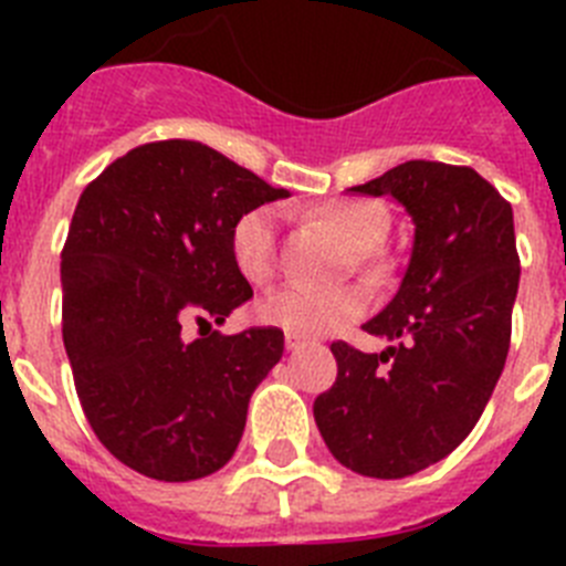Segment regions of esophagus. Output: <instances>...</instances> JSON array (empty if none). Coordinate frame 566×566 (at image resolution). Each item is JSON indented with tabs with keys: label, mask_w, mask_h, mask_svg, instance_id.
I'll list each match as a JSON object with an SVG mask.
<instances>
[{
	"label": "esophagus",
	"mask_w": 566,
	"mask_h": 566,
	"mask_svg": "<svg viewBox=\"0 0 566 566\" xmlns=\"http://www.w3.org/2000/svg\"><path fill=\"white\" fill-rule=\"evenodd\" d=\"M303 345H306V337L286 332V348H289V352H297V348H303Z\"/></svg>",
	"instance_id": "esophagus-1"
}]
</instances>
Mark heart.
<instances>
[{
    "label": "heart",
    "instance_id": "heart-1",
    "mask_svg": "<svg viewBox=\"0 0 566 566\" xmlns=\"http://www.w3.org/2000/svg\"><path fill=\"white\" fill-rule=\"evenodd\" d=\"M317 218L326 221L339 238L359 254H371L382 247L391 218L377 201L359 198H334L319 203ZM277 238L280 223L272 207L249 209L234 221L229 234L232 263L252 286H266L277 274ZM365 312V294L359 289H314L286 286L269 294L258 306V317L269 326L286 328L292 334L314 337L332 334Z\"/></svg>",
    "mask_w": 566,
    "mask_h": 566
}]
</instances>
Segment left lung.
<instances>
[{"instance_id":"1","label":"left lung","mask_w":566,"mask_h":566,"mask_svg":"<svg viewBox=\"0 0 566 566\" xmlns=\"http://www.w3.org/2000/svg\"><path fill=\"white\" fill-rule=\"evenodd\" d=\"M357 195H391L413 221L399 292L365 332L363 354L332 343L337 382L314 399V422L339 464L405 479L459 448L502 377L518 292L513 209L476 169L405 161Z\"/></svg>"}]
</instances>
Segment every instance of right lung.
<instances>
[{"label": "right lung", "mask_w": 566, "mask_h": 566, "mask_svg": "<svg viewBox=\"0 0 566 566\" xmlns=\"http://www.w3.org/2000/svg\"><path fill=\"white\" fill-rule=\"evenodd\" d=\"M286 189L201 142H155L78 198L62 252V337L84 417L118 462L158 482L232 459L247 408L283 357L280 328L203 334L252 297L234 221Z\"/></svg>", "instance_id": "right-lung-1"}]
</instances>
